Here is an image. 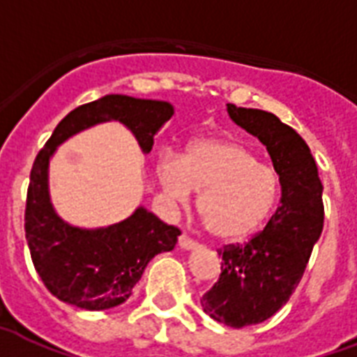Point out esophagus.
Masks as SVG:
<instances>
[{"mask_svg": "<svg viewBox=\"0 0 357 357\" xmlns=\"http://www.w3.org/2000/svg\"><path fill=\"white\" fill-rule=\"evenodd\" d=\"M178 245H181L182 250H195L199 244L193 238H190L188 234H181L178 236Z\"/></svg>", "mask_w": 357, "mask_h": 357, "instance_id": "34e87169", "label": "esophagus"}]
</instances>
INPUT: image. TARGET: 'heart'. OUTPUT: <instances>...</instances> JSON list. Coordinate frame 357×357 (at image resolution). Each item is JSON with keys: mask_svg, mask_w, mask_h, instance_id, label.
Returning <instances> with one entry per match:
<instances>
[{"mask_svg": "<svg viewBox=\"0 0 357 357\" xmlns=\"http://www.w3.org/2000/svg\"><path fill=\"white\" fill-rule=\"evenodd\" d=\"M160 184L167 197L184 203L199 192L197 212L216 238L242 240L272 216L279 195V175L242 143L201 139L178 158L164 156Z\"/></svg>", "mask_w": 357, "mask_h": 357, "instance_id": "1", "label": "heart"}]
</instances>
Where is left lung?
Masks as SVG:
<instances>
[{"instance_id":"1","label":"left lung","mask_w":357,"mask_h":357,"mask_svg":"<svg viewBox=\"0 0 357 357\" xmlns=\"http://www.w3.org/2000/svg\"><path fill=\"white\" fill-rule=\"evenodd\" d=\"M227 112L266 145L281 182V204L266 227L218 251L222 273L201 300L210 319L245 328L273 317L296 291L324 227V203L314 158L296 130L262 109L227 104Z\"/></svg>"}]
</instances>
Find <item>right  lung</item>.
<instances>
[{
  "mask_svg": "<svg viewBox=\"0 0 357 357\" xmlns=\"http://www.w3.org/2000/svg\"><path fill=\"white\" fill-rule=\"evenodd\" d=\"M173 117L169 102L107 95L68 113L33 162L26 201V240L38 278L61 302L104 311L126 302L154 255L171 251L181 231L143 206L124 222L102 229L73 227L55 214L48 193V164L57 145L82 130L119 121L132 130L143 153Z\"/></svg>",
  "mask_w": 357,
  "mask_h": 357,
  "instance_id": "obj_1",
  "label": "right lung"
}]
</instances>
